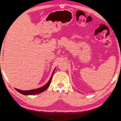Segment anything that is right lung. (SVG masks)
Returning a JSON list of instances; mask_svg holds the SVG:
<instances>
[{
  "label": "right lung",
  "instance_id": "1",
  "mask_svg": "<svg viewBox=\"0 0 121 121\" xmlns=\"http://www.w3.org/2000/svg\"><path fill=\"white\" fill-rule=\"evenodd\" d=\"M55 69H54V71L52 73V75L51 76V78L50 79V80H49V81L47 82V83L44 86H43L39 88L38 89H33V90H27V91H24V90H19V89H17V88H15V89L17 91V92H19V93L22 94L23 95H34V94H38L40 93H41L43 91H44L45 90L47 89V88H48L50 85L51 81H52V76L53 74V73L54 72Z\"/></svg>",
  "mask_w": 121,
  "mask_h": 121
}]
</instances>
